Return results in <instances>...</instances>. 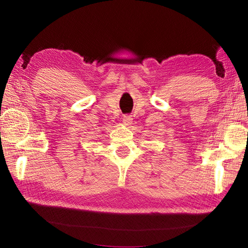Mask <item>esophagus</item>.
<instances>
[{"mask_svg": "<svg viewBox=\"0 0 248 248\" xmlns=\"http://www.w3.org/2000/svg\"><path fill=\"white\" fill-rule=\"evenodd\" d=\"M132 119H133V118H132V116H131V115H124V118H123L124 124L129 125V124H132Z\"/></svg>", "mask_w": 248, "mask_h": 248, "instance_id": "1", "label": "esophagus"}]
</instances>
